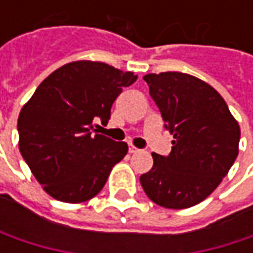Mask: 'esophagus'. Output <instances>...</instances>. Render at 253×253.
Segmentation results:
<instances>
[{"label":"esophagus","mask_w":253,"mask_h":253,"mask_svg":"<svg viewBox=\"0 0 253 253\" xmlns=\"http://www.w3.org/2000/svg\"><path fill=\"white\" fill-rule=\"evenodd\" d=\"M140 149L139 148H136V146H133V145H128V152L130 154H136V152H139Z\"/></svg>","instance_id":"obj_1"}]
</instances>
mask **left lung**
Returning <instances> with one entry per match:
<instances>
[{"label": "left lung", "mask_w": 253, "mask_h": 253, "mask_svg": "<svg viewBox=\"0 0 253 253\" xmlns=\"http://www.w3.org/2000/svg\"><path fill=\"white\" fill-rule=\"evenodd\" d=\"M143 80L174 140L169 155L152 154L154 167L140 184L157 205L190 208L227 176L239 154L240 127L223 96L198 77L166 72Z\"/></svg>", "instance_id": "8db88e82"}]
</instances>
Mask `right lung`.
Instances as JSON below:
<instances>
[{
    "mask_svg": "<svg viewBox=\"0 0 253 253\" xmlns=\"http://www.w3.org/2000/svg\"><path fill=\"white\" fill-rule=\"evenodd\" d=\"M131 72L105 63L75 61L46 77L20 111L19 148L43 190L54 199L79 204L104 187L127 154L126 142L98 134L116 98L136 82Z\"/></svg>",
    "mask_w": 253,
    "mask_h": 253,
    "instance_id": "obj_1",
    "label": "right lung"
}]
</instances>
